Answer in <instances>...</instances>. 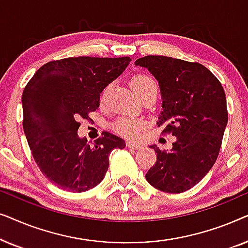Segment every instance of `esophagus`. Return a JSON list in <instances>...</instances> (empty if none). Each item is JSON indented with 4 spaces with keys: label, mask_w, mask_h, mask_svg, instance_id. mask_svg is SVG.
Listing matches in <instances>:
<instances>
[{
    "label": "esophagus",
    "mask_w": 248,
    "mask_h": 248,
    "mask_svg": "<svg viewBox=\"0 0 248 248\" xmlns=\"http://www.w3.org/2000/svg\"><path fill=\"white\" fill-rule=\"evenodd\" d=\"M126 145H127V148L133 149V150H137V149H140V144L135 143V142H127Z\"/></svg>",
    "instance_id": "1"
}]
</instances>
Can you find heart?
Instances as JSON below:
<instances>
[{"label": "heart", "mask_w": 248, "mask_h": 248, "mask_svg": "<svg viewBox=\"0 0 248 248\" xmlns=\"http://www.w3.org/2000/svg\"><path fill=\"white\" fill-rule=\"evenodd\" d=\"M131 87L138 97L142 96V94L151 93V91H158V86L155 81L152 79L151 77L144 76V74H140V76L134 77L131 81ZM110 86L105 88L101 93L100 101L106 100V98L109 93ZM145 127V123L141 120H131V118H123V120L117 122V128L124 137L126 138H138L140 135L141 131H143Z\"/></svg>", "instance_id": "heart-1"}]
</instances>
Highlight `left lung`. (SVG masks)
Returning <instances> with one entry per match:
<instances>
[{
  "mask_svg": "<svg viewBox=\"0 0 248 248\" xmlns=\"http://www.w3.org/2000/svg\"><path fill=\"white\" fill-rule=\"evenodd\" d=\"M158 81L161 111L157 125L176 137L169 151L150 145L157 161L145 175L149 184L166 193L192 188L218 158L228 123L226 94L219 80L202 64L149 55L135 61Z\"/></svg>",
  "mask_w": 248,
  "mask_h": 248,
  "instance_id": "8db88e82",
  "label": "left lung"
}]
</instances>
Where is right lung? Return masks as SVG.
Instances as JSON below:
<instances>
[{
    "label": "right lung",
    "mask_w": 248,
    "mask_h": 248,
    "mask_svg": "<svg viewBox=\"0 0 248 248\" xmlns=\"http://www.w3.org/2000/svg\"><path fill=\"white\" fill-rule=\"evenodd\" d=\"M130 57H69L46 63L22 93L23 131L37 166L54 185L86 192L103 181L114 149L125 141L104 132L93 144L78 135L80 118L99 107L100 93Z\"/></svg>",
    "instance_id": "add662e5"
}]
</instances>
